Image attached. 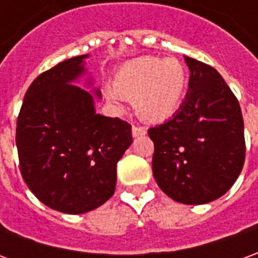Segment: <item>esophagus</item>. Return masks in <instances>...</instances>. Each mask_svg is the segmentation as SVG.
<instances>
[{
  "instance_id": "esophagus-1",
  "label": "esophagus",
  "mask_w": 258,
  "mask_h": 258,
  "mask_svg": "<svg viewBox=\"0 0 258 258\" xmlns=\"http://www.w3.org/2000/svg\"><path fill=\"white\" fill-rule=\"evenodd\" d=\"M146 130L144 127H137L133 125V137H141V135H145Z\"/></svg>"
}]
</instances>
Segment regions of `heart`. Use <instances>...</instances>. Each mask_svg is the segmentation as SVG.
Returning <instances> with one entry per match:
<instances>
[{"instance_id":"b5f03b06","label":"heart","mask_w":258,"mask_h":258,"mask_svg":"<svg viewBox=\"0 0 258 258\" xmlns=\"http://www.w3.org/2000/svg\"><path fill=\"white\" fill-rule=\"evenodd\" d=\"M186 90V74L175 59L140 58L118 70L114 84L105 87V95L114 106L123 109L135 99L141 117L163 121L177 112Z\"/></svg>"}]
</instances>
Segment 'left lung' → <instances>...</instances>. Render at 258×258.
<instances>
[{
    "label": "left lung",
    "mask_w": 258,
    "mask_h": 258,
    "mask_svg": "<svg viewBox=\"0 0 258 258\" xmlns=\"http://www.w3.org/2000/svg\"><path fill=\"white\" fill-rule=\"evenodd\" d=\"M189 90L177 113L148 131L155 144L153 177L159 188L184 205L221 198L243 168V117L221 74L184 56Z\"/></svg>",
    "instance_id": "1"
}]
</instances>
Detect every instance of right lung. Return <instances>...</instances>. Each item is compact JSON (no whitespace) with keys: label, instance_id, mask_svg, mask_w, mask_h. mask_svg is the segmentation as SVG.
Masks as SVG:
<instances>
[{"label":"right lung","instance_id":"add662e5","mask_svg":"<svg viewBox=\"0 0 258 258\" xmlns=\"http://www.w3.org/2000/svg\"><path fill=\"white\" fill-rule=\"evenodd\" d=\"M87 58L66 59L40 74L16 123L25 182L40 202L66 214H84L112 198L117 162L133 144L131 125L98 114L94 95L74 85L87 73ZM92 92L102 96L98 88Z\"/></svg>","mask_w":258,"mask_h":258}]
</instances>
